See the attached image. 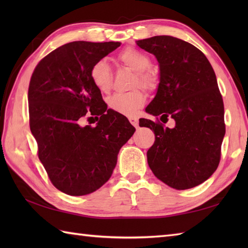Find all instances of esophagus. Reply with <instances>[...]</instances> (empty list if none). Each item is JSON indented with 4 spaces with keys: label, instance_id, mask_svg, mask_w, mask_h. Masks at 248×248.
Masks as SVG:
<instances>
[{
    "label": "esophagus",
    "instance_id": "1",
    "mask_svg": "<svg viewBox=\"0 0 248 248\" xmlns=\"http://www.w3.org/2000/svg\"><path fill=\"white\" fill-rule=\"evenodd\" d=\"M129 121L134 125L135 128L139 127V119L136 118V117H130V118H129Z\"/></svg>",
    "mask_w": 248,
    "mask_h": 248
}]
</instances>
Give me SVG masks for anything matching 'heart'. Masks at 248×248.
Segmentation results:
<instances>
[{
    "mask_svg": "<svg viewBox=\"0 0 248 248\" xmlns=\"http://www.w3.org/2000/svg\"><path fill=\"white\" fill-rule=\"evenodd\" d=\"M121 62L136 72L135 84H140L147 89H152L156 84V77L148 70L151 61L143 52L133 48H127L119 54ZM91 78L100 92L108 93L112 87V71L108 62L100 60L91 68ZM146 96L140 89L124 93H115L108 99V107L115 112L125 116H133L145 104Z\"/></svg>",
    "mask_w": 248,
    "mask_h": 248,
    "instance_id": "obj_1",
    "label": "heart"
}]
</instances>
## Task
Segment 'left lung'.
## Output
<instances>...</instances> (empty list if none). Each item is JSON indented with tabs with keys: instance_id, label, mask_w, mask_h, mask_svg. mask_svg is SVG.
Wrapping results in <instances>:
<instances>
[{
	"instance_id": "8db88e82",
	"label": "left lung",
	"mask_w": 248,
	"mask_h": 248,
	"mask_svg": "<svg viewBox=\"0 0 248 248\" xmlns=\"http://www.w3.org/2000/svg\"><path fill=\"white\" fill-rule=\"evenodd\" d=\"M136 45L159 62L160 83L146 112L176 123L170 129L140 119L155 135L147 151L148 165L172 188L197 186L217 170L225 136L224 103L213 68L202 51L176 37L155 36Z\"/></svg>"
}]
</instances>
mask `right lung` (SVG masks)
<instances>
[{"mask_svg":"<svg viewBox=\"0 0 248 248\" xmlns=\"http://www.w3.org/2000/svg\"><path fill=\"white\" fill-rule=\"evenodd\" d=\"M119 46L73 41L52 51L31 75V132L51 182L67 195L83 196L101 187L135 132L127 117L108 108L91 78L94 62ZM85 115L96 116V127L80 125Z\"/></svg>","mask_w":248,"mask_h":248,"instance_id":"obj_1","label":"right lung"}]
</instances>
